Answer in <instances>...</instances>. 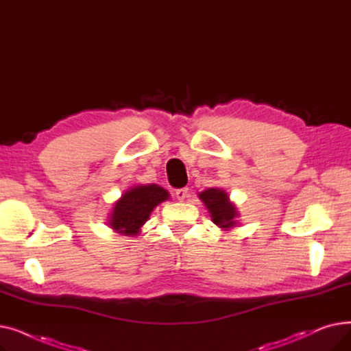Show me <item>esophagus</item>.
<instances>
[{
	"label": "esophagus",
	"mask_w": 351,
	"mask_h": 351,
	"mask_svg": "<svg viewBox=\"0 0 351 351\" xmlns=\"http://www.w3.org/2000/svg\"><path fill=\"white\" fill-rule=\"evenodd\" d=\"M191 196V193H189V189L188 188H182V189H178L176 191V197H178V200H185L186 197H189Z\"/></svg>",
	"instance_id": "esophagus-1"
}]
</instances>
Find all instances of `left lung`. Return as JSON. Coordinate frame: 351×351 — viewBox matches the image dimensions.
I'll return each instance as SVG.
<instances>
[{"mask_svg": "<svg viewBox=\"0 0 351 351\" xmlns=\"http://www.w3.org/2000/svg\"><path fill=\"white\" fill-rule=\"evenodd\" d=\"M197 196L209 210L212 222L216 226L223 230H230L239 223L237 208L233 205V202H230L229 195L223 189L209 188Z\"/></svg>", "mask_w": 351, "mask_h": 351, "instance_id": "obj_1", "label": "left lung"}]
</instances>
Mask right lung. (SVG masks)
I'll list each match as a JSON object with an SVG mask.
<instances>
[{
  "label": "right lung",
  "mask_w": 351,
  "mask_h": 351,
  "mask_svg": "<svg viewBox=\"0 0 351 351\" xmlns=\"http://www.w3.org/2000/svg\"><path fill=\"white\" fill-rule=\"evenodd\" d=\"M169 197V192L156 183L129 188L114 204L108 226L123 236H138L154 209Z\"/></svg>",
  "instance_id": "obj_1"
}]
</instances>
